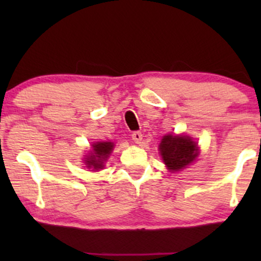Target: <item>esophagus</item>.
<instances>
[{
	"label": "esophagus",
	"instance_id": "34e87169",
	"mask_svg": "<svg viewBox=\"0 0 261 261\" xmlns=\"http://www.w3.org/2000/svg\"><path fill=\"white\" fill-rule=\"evenodd\" d=\"M131 139H133L136 143H140L141 141H142V134H141V131H134V133L131 134Z\"/></svg>",
	"mask_w": 261,
	"mask_h": 261
}]
</instances>
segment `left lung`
<instances>
[{"label": "left lung", "mask_w": 261, "mask_h": 261, "mask_svg": "<svg viewBox=\"0 0 261 261\" xmlns=\"http://www.w3.org/2000/svg\"><path fill=\"white\" fill-rule=\"evenodd\" d=\"M161 155L172 172L182 169L197 157V146L188 136L167 135L160 145Z\"/></svg>", "instance_id": "8db88e82"}]
</instances>
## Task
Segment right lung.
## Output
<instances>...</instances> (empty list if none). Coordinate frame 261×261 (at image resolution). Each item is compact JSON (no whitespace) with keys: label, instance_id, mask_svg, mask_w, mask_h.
Wrapping results in <instances>:
<instances>
[{"label":"right lung","instance_id":"add662e5","mask_svg":"<svg viewBox=\"0 0 261 261\" xmlns=\"http://www.w3.org/2000/svg\"><path fill=\"white\" fill-rule=\"evenodd\" d=\"M113 142H98L93 145V153L87 158L86 164L88 168L101 169L104 161L109 157L113 151Z\"/></svg>","mask_w":261,"mask_h":261}]
</instances>
